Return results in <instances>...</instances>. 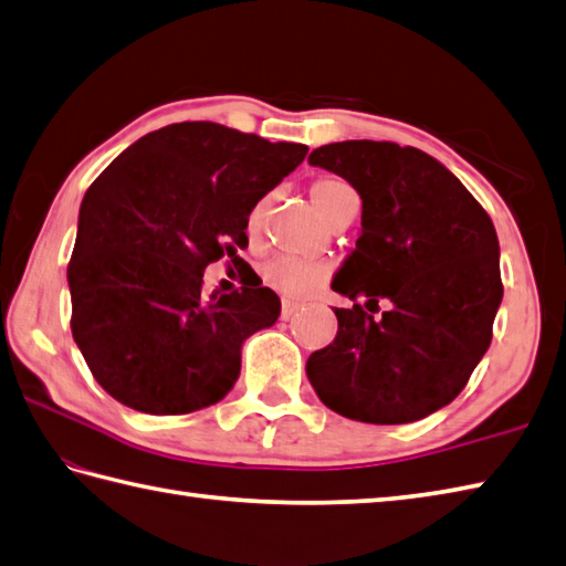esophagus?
Returning a JSON list of instances; mask_svg holds the SVG:
<instances>
[{
	"instance_id": "esophagus-1",
	"label": "esophagus",
	"mask_w": 566,
	"mask_h": 566,
	"mask_svg": "<svg viewBox=\"0 0 566 566\" xmlns=\"http://www.w3.org/2000/svg\"><path fill=\"white\" fill-rule=\"evenodd\" d=\"M298 308H302V306H298L296 302H292V298H284V302H282V321L294 318Z\"/></svg>"
}]
</instances>
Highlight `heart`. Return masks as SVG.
<instances>
[{
  "mask_svg": "<svg viewBox=\"0 0 566 566\" xmlns=\"http://www.w3.org/2000/svg\"><path fill=\"white\" fill-rule=\"evenodd\" d=\"M311 201L318 209L323 219H331L333 211L340 207V203L347 197H355V191L350 185H345L338 177H321L308 189ZM264 211H268V199L258 201L255 207L248 213V233L258 235ZM328 264L318 262V260H304V258H290V255H280L272 258L268 264L262 268V276L272 290L282 292L286 296H308L314 294L323 282L328 280Z\"/></svg>",
  "mask_w": 566,
  "mask_h": 566,
  "instance_id": "heart-1",
  "label": "heart"
}]
</instances>
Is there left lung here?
I'll list each match as a JSON object with an SVG mask.
<instances>
[{
    "label": "left lung",
    "mask_w": 566,
    "mask_h": 566,
    "mask_svg": "<svg viewBox=\"0 0 566 566\" xmlns=\"http://www.w3.org/2000/svg\"><path fill=\"white\" fill-rule=\"evenodd\" d=\"M308 163L350 182L363 199L355 250L333 292L338 335L306 359L331 411L396 426L448 406L491 345L503 298L499 238L489 213L448 167L418 148L379 140L321 146ZM392 308L375 322L356 302Z\"/></svg>",
    "instance_id": "8db88e82"
}]
</instances>
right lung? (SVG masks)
<instances>
[{
  "mask_svg": "<svg viewBox=\"0 0 566 566\" xmlns=\"http://www.w3.org/2000/svg\"><path fill=\"white\" fill-rule=\"evenodd\" d=\"M211 122L138 138L94 179L67 264L72 338L106 394L150 416L219 403L240 350L274 326L268 286L203 294V270L248 245V213L306 158Z\"/></svg>",
  "mask_w": 566,
  "mask_h": 566,
  "instance_id": "add662e5",
  "label": "right lung"
}]
</instances>
